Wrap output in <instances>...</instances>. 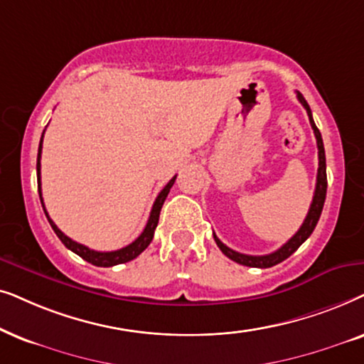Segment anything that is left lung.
I'll return each instance as SVG.
<instances>
[{"mask_svg":"<svg viewBox=\"0 0 364 364\" xmlns=\"http://www.w3.org/2000/svg\"><path fill=\"white\" fill-rule=\"evenodd\" d=\"M296 96H298L299 103L304 106V109H306V113L309 116V123H311L314 136H316L318 159H319V163H318V176H316V190H314V196H313L311 206H309V211H308L306 218H304L301 228H299V230L296 231V235H294L291 240H288L287 243L281 246L279 250H276L274 253L263 255V256H251V255L238 253V251L228 248L226 245H223L221 241L218 240V236L215 235V232H213V238H215L218 248L223 251V255H226L228 258L232 259V261H236V263H240V264H243V266H250V268H271V266L278 264V263H281V261H284L287 258H289V256H291L294 251H296L299 246H301L304 241H306L309 236H311L313 230L318 225L319 216H321L324 200H326V188H328L326 156H324V146H323L321 133H319V129L316 128V124H314L311 109H309L306 100L303 98V95L299 93V91H296Z\"/></svg>","mask_w":364,"mask_h":364,"instance_id":"1","label":"left lung"}]
</instances>
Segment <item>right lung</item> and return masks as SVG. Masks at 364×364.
Listing matches in <instances>:
<instances>
[{"mask_svg": "<svg viewBox=\"0 0 364 364\" xmlns=\"http://www.w3.org/2000/svg\"><path fill=\"white\" fill-rule=\"evenodd\" d=\"M43 136H45V132H43V134H41L40 148H38L36 176H38V193H40V200H41L43 210H45V203H43V196H41V163H40V159H41V148H43ZM174 179H176V176L169 179L168 185L164 186L163 190H161V193H159V195H158L156 201H154V205L151 208V213H149V220L146 223V226H144V230H143L141 235H139L138 238L134 240L132 245L124 246V248L116 250V251H95V250H90L88 246L76 243V241H73L71 238H68L65 232H63L60 228H58L55 223H53L51 218L48 216V211L46 210H45V215L48 218V221H50L53 231H55L58 238L61 240V243L65 245L68 250H71L73 253H76L77 256H81V258H83L85 261H88V263L95 264V266H101V268H109V266H114V264L128 263V261H132V259L136 258V256L141 255L143 251L148 248V245L151 243L154 230H156V226H158L159 211H161L163 203H164V200H166L169 190H171V186L174 185Z\"/></svg>", "mask_w": 364, "mask_h": 364, "instance_id": "1", "label": "right lung"}]
</instances>
